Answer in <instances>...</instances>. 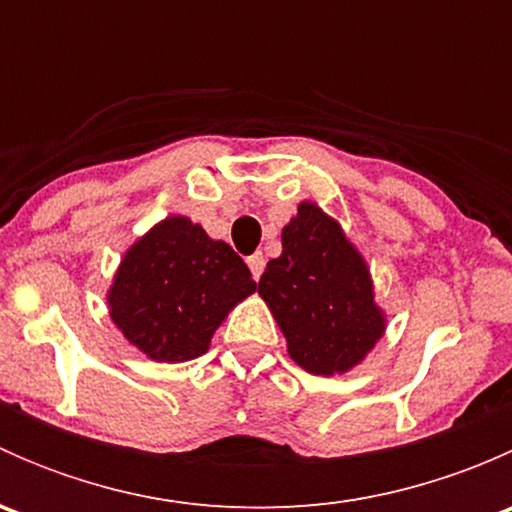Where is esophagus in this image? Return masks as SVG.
<instances>
[{
  "mask_svg": "<svg viewBox=\"0 0 512 512\" xmlns=\"http://www.w3.org/2000/svg\"><path fill=\"white\" fill-rule=\"evenodd\" d=\"M247 267H250V272H252V277H255V282L260 280L262 267H265V257H262V252H255V255L247 257Z\"/></svg>",
  "mask_w": 512,
  "mask_h": 512,
  "instance_id": "esophagus-1",
  "label": "esophagus"
}]
</instances>
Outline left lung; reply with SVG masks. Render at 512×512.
Masks as SVG:
<instances>
[{"label": "left lung", "instance_id": "8db88e82", "mask_svg": "<svg viewBox=\"0 0 512 512\" xmlns=\"http://www.w3.org/2000/svg\"><path fill=\"white\" fill-rule=\"evenodd\" d=\"M257 294L294 364L314 376L354 369L386 332L369 265L342 225L309 200L282 227V255L267 262Z\"/></svg>", "mask_w": 512, "mask_h": 512}]
</instances>
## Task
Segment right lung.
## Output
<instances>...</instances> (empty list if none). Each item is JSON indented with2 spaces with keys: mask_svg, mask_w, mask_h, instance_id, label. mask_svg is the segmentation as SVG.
I'll return each mask as SVG.
<instances>
[{
  "mask_svg": "<svg viewBox=\"0 0 512 512\" xmlns=\"http://www.w3.org/2000/svg\"><path fill=\"white\" fill-rule=\"evenodd\" d=\"M242 257L185 215L160 220L123 255L106 302L123 337L153 361L205 354L227 312L255 292Z\"/></svg>",
  "mask_w": 512,
  "mask_h": 512,
  "instance_id": "obj_1",
  "label": "right lung"
}]
</instances>
